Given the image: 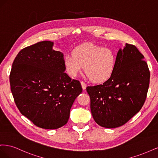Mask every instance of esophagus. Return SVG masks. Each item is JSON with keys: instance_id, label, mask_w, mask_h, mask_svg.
<instances>
[{"instance_id": "1", "label": "esophagus", "mask_w": 158, "mask_h": 158, "mask_svg": "<svg viewBox=\"0 0 158 158\" xmlns=\"http://www.w3.org/2000/svg\"><path fill=\"white\" fill-rule=\"evenodd\" d=\"M80 83H81V85H82V89L84 90L85 88H86V87H87V85L85 84L84 82H81Z\"/></svg>"}]
</instances>
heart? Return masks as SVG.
I'll return each mask as SVG.
<instances>
[{"label": "heart", "mask_w": 158, "mask_h": 158, "mask_svg": "<svg viewBox=\"0 0 158 158\" xmlns=\"http://www.w3.org/2000/svg\"><path fill=\"white\" fill-rule=\"evenodd\" d=\"M66 73L70 76H78L82 72L94 82L101 83L112 76L116 65L114 52L109 48L93 44L81 45L73 51L72 55L64 59Z\"/></svg>", "instance_id": "b5f03b06"}]
</instances>
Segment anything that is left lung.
<instances>
[{
  "label": "left lung",
  "mask_w": 158,
  "mask_h": 158,
  "mask_svg": "<svg viewBox=\"0 0 158 158\" xmlns=\"http://www.w3.org/2000/svg\"><path fill=\"white\" fill-rule=\"evenodd\" d=\"M144 59L136 46L126 44L117 52L111 77L102 84L86 88L91 112L99 126L119 127L139 112L150 84V71Z\"/></svg>",
  "instance_id": "1"
}]
</instances>
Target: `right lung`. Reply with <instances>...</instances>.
Returning <instances> with one entry per match:
<instances>
[{
  "label": "right lung",
  "mask_w": 158,
  "mask_h": 158,
  "mask_svg": "<svg viewBox=\"0 0 158 158\" xmlns=\"http://www.w3.org/2000/svg\"><path fill=\"white\" fill-rule=\"evenodd\" d=\"M54 43L38 42L21 50L10 74V89L20 113L38 127L66 125L75 99L82 92L78 80L65 73L64 55Z\"/></svg>",
  "instance_id": "1"
}]
</instances>
